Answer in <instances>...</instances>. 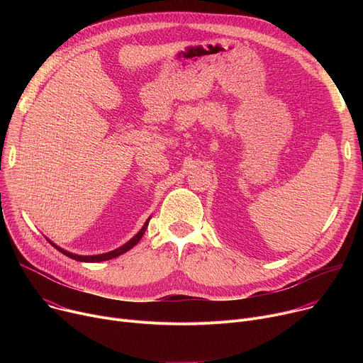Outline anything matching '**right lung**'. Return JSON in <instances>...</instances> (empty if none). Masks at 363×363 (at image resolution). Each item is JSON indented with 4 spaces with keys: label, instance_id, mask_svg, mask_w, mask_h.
<instances>
[{
    "label": "right lung",
    "instance_id": "right-lung-1",
    "mask_svg": "<svg viewBox=\"0 0 363 363\" xmlns=\"http://www.w3.org/2000/svg\"><path fill=\"white\" fill-rule=\"evenodd\" d=\"M149 220H150V217L145 221V224H143V227L139 230V233L136 234V235H133L128 242H125L122 247H119V248H116V250H113V251H109V252H105V254H96V255H79V254H73V252H70V251H67V250H65V248H62V247H59L57 244H55L53 241H50L48 238V242L53 245L56 250H59L60 252H63L65 255H67V257H70V258H73V260H76V262H82V263H100V262H106V260H112V258H116V257H119L121 254H123V252H126V251H129L130 248H133L138 242H139V240L142 238V235L145 234V231H146V228H147V224H149Z\"/></svg>",
    "mask_w": 363,
    "mask_h": 363
}]
</instances>
